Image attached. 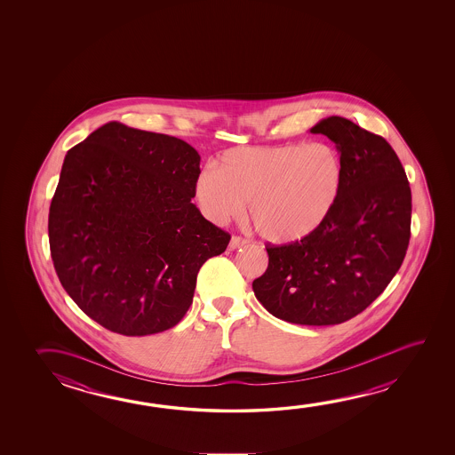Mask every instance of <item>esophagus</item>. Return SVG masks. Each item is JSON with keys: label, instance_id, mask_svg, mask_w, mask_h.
<instances>
[{"label": "esophagus", "instance_id": "1", "mask_svg": "<svg viewBox=\"0 0 455 455\" xmlns=\"http://www.w3.org/2000/svg\"><path fill=\"white\" fill-rule=\"evenodd\" d=\"M247 239L241 238V236H233V238L230 239V244H228V247H230V251H235V249H239V247L246 246Z\"/></svg>", "mask_w": 455, "mask_h": 455}]
</instances>
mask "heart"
Here are the masks:
<instances>
[{
    "mask_svg": "<svg viewBox=\"0 0 455 455\" xmlns=\"http://www.w3.org/2000/svg\"><path fill=\"white\" fill-rule=\"evenodd\" d=\"M343 164L322 142L249 146L225 150L214 168L198 172L195 202L209 222L224 225L246 211L271 244H293L313 235L336 204Z\"/></svg>",
    "mask_w": 455,
    "mask_h": 455,
    "instance_id": "1",
    "label": "heart"
}]
</instances>
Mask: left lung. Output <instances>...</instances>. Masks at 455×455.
<instances>
[{"instance_id": "left-lung-1", "label": "left lung", "mask_w": 455, "mask_h": 455, "mask_svg": "<svg viewBox=\"0 0 455 455\" xmlns=\"http://www.w3.org/2000/svg\"><path fill=\"white\" fill-rule=\"evenodd\" d=\"M335 142L343 186L325 222L293 244L267 246L253 293L277 319L336 325L362 313L402 267L411 236V187L382 136L331 116L311 128Z\"/></svg>"}]
</instances>
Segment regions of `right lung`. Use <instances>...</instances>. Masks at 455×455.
I'll return each instance as SVG.
<instances>
[{
  "label": "right lung",
  "instance_id": "1",
  "mask_svg": "<svg viewBox=\"0 0 455 455\" xmlns=\"http://www.w3.org/2000/svg\"><path fill=\"white\" fill-rule=\"evenodd\" d=\"M198 172L190 144L119 122L68 150L49 244L63 289L90 319L146 336L186 315L203 263L230 243L192 203Z\"/></svg>",
  "mask_w": 455,
  "mask_h": 455
}]
</instances>
